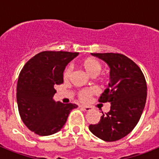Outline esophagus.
<instances>
[{"label": "esophagus", "instance_id": "esophagus-1", "mask_svg": "<svg viewBox=\"0 0 159 159\" xmlns=\"http://www.w3.org/2000/svg\"><path fill=\"white\" fill-rule=\"evenodd\" d=\"M80 107L82 108V109H84V111H91L92 109L91 107H88V106H84V105H82V106H80Z\"/></svg>", "mask_w": 159, "mask_h": 159}]
</instances>
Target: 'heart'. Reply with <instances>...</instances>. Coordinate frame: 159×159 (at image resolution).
Listing matches in <instances>:
<instances>
[{"mask_svg": "<svg viewBox=\"0 0 159 159\" xmlns=\"http://www.w3.org/2000/svg\"><path fill=\"white\" fill-rule=\"evenodd\" d=\"M78 66L80 68L84 70L85 72L90 76L94 77L97 75L99 73L101 70L100 63L93 57H85L82 59L78 62ZM71 74L69 67H66L63 73V77L65 80H68ZM96 92V90L95 88H88V89L81 90L79 92V98L82 101H87L90 98L91 95L95 94Z\"/></svg>", "mask_w": 159, "mask_h": 159, "instance_id": "obj_1", "label": "heart"}]
</instances>
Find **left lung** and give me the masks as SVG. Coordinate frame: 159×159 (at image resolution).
I'll list each match as a JSON object with an SVG mask.
<instances>
[{
    "instance_id": "obj_1",
    "label": "left lung",
    "mask_w": 159,
    "mask_h": 159,
    "mask_svg": "<svg viewBox=\"0 0 159 159\" xmlns=\"http://www.w3.org/2000/svg\"><path fill=\"white\" fill-rule=\"evenodd\" d=\"M110 67V83L101 95L100 102H111L96 124H91L92 134L106 142H114L131 132L139 121L147 100V87L139 67L123 54L92 53Z\"/></svg>"
}]
</instances>
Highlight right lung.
I'll return each mask as SVG.
<instances>
[{
    "label": "right lung",
    "instance_id": "1",
    "mask_svg": "<svg viewBox=\"0 0 159 159\" xmlns=\"http://www.w3.org/2000/svg\"><path fill=\"white\" fill-rule=\"evenodd\" d=\"M78 52L44 51L28 61L16 86L18 110L25 126L35 134L50 135L60 131L76 104L56 102V87L64 83L65 67Z\"/></svg>",
    "mask_w": 159,
    "mask_h": 159
}]
</instances>
